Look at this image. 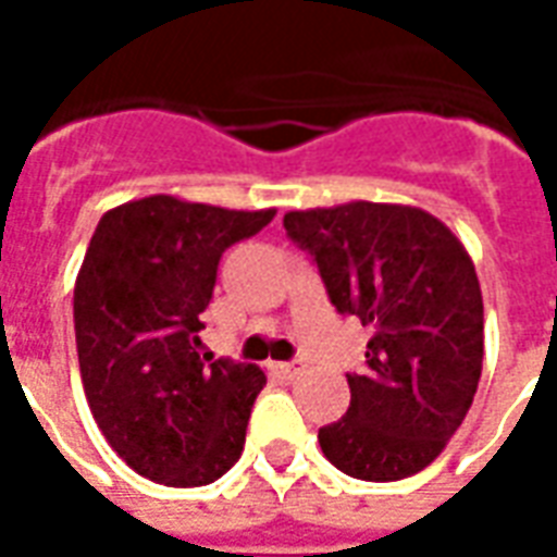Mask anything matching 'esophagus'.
<instances>
[{"label": "esophagus", "mask_w": 557, "mask_h": 557, "mask_svg": "<svg viewBox=\"0 0 557 557\" xmlns=\"http://www.w3.org/2000/svg\"><path fill=\"white\" fill-rule=\"evenodd\" d=\"M274 373L283 375V379H298V375L307 373V367L301 361L298 363H274Z\"/></svg>", "instance_id": "obj_1"}]
</instances>
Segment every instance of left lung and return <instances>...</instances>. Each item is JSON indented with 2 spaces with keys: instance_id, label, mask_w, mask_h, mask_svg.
Instances as JSON below:
<instances>
[{
  "instance_id": "left-lung-1",
  "label": "left lung",
  "mask_w": 557,
  "mask_h": 557,
  "mask_svg": "<svg viewBox=\"0 0 557 557\" xmlns=\"http://www.w3.org/2000/svg\"><path fill=\"white\" fill-rule=\"evenodd\" d=\"M283 226L319 265L339 313L373 327L367 373L346 375L349 411L319 430L343 474H418L466 420L483 370V295L471 256L430 211L343 202L286 211Z\"/></svg>"
}]
</instances>
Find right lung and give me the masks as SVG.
I'll return each instance as SVG.
<instances>
[{
    "label": "right lung",
    "mask_w": 557,
    "mask_h": 557,
    "mask_svg": "<svg viewBox=\"0 0 557 557\" xmlns=\"http://www.w3.org/2000/svg\"><path fill=\"white\" fill-rule=\"evenodd\" d=\"M274 214L154 194L91 235L74 283L79 375L98 430L143 478L206 486L238 462L265 373L202 361L199 313L223 250Z\"/></svg>",
    "instance_id": "add662e5"
}]
</instances>
